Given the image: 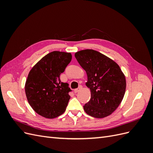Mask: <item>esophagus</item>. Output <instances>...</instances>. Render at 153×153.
I'll list each match as a JSON object with an SVG mask.
<instances>
[{"label":"esophagus","mask_w":153,"mask_h":153,"mask_svg":"<svg viewBox=\"0 0 153 153\" xmlns=\"http://www.w3.org/2000/svg\"><path fill=\"white\" fill-rule=\"evenodd\" d=\"M82 89V87L80 85V86H79V87H78V88H77V89H75V91H74V92H75V93H76V92H78V91H80L81 89Z\"/></svg>","instance_id":"obj_1"}]
</instances>
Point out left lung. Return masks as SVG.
I'll return each instance as SVG.
<instances>
[{
    "instance_id": "left-lung-1",
    "label": "left lung",
    "mask_w": 153,
    "mask_h": 153,
    "mask_svg": "<svg viewBox=\"0 0 153 153\" xmlns=\"http://www.w3.org/2000/svg\"><path fill=\"white\" fill-rule=\"evenodd\" d=\"M75 57L86 71L85 85L91 97L84 106L92 117L103 118L117 109L126 91V78L118 64L100 52L91 49L80 50Z\"/></svg>"
}]
</instances>
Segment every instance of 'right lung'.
Segmentation results:
<instances>
[{"label": "right lung", "mask_w": 153, "mask_h": 153, "mask_svg": "<svg viewBox=\"0 0 153 153\" xmlns=\"http://www.w3.org/2000/svg\"><path fill=\"white\" fill-rule=\"evenodd\" d=\"M71 53L53 51L46 55L30 71L25 82L27 100L35 112L53 119L65 112L71 91L60 75L71 62Z\"/></svg>", "instance_id": "add662e5"}]
</instances>
